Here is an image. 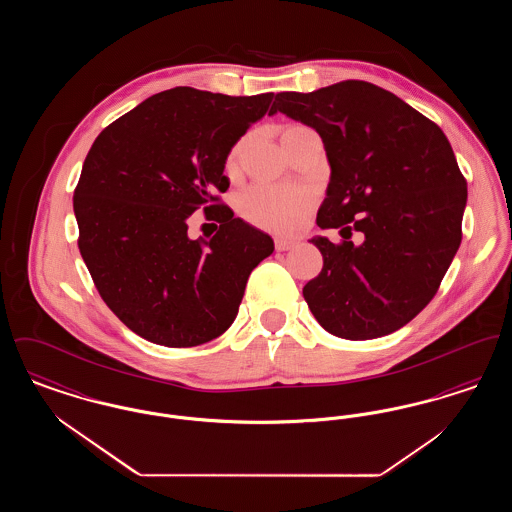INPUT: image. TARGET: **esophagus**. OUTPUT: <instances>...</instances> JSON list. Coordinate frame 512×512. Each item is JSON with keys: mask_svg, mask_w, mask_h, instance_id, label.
<instances>
[{"mask_svg": "<svg viewBox=\"0 0 512 512\" xmlns=\"http://www.w3.org/2000/svg\"><path fill=\"white\" fill-rule=\"evenodd\" d=\"M293 245H295V242H292V240H284V238L274 240L276 251H288V249H292Z\"/></svg>", "mask_w": 512, "mask_h": 512, "instance_id": "34e87169", "label": "esophagus"}]
</instances>
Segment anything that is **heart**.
Returning <instances> with one entry per match:
<instances>
[{
	"instance_id": "b5f03b06",
	"label": "heart",
	"mask_w": 512,
	"mask_h": 512,
	"mask_svg": "<svg viewBox=\"0 0 512 512\" xmlns=\"http://www.w3.org/2000/svg\"><path fill=\"white\" fill-rule=\"evenodd\" d=\"M240 146L234 147L226 159V167L238 163ZM313 205V192L301 186H268L255 184L238 197V209L245 219L272 232H292Z\"/></svg>"
}]
</instances>
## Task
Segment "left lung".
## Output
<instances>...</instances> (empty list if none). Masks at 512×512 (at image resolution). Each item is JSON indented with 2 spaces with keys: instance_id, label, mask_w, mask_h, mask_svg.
Segmentation results:
<instances>
[{
  "instance_id": "obj_1",
  "label": "left lung",
  "mask_w": 512,
  "mask_h": 512,
  "mask_svg": "<svg viewBox=\"0 0 512 512\" xmlns=\"http://www.w3.org/2000/svg\"><path fill=\"white\" fill-rule=\"evenodd\" d=\"M276 111L320 134L332 176L317 224L343 236L311 240L324 265L303 297L332 336H388L432 301L463 240L466 180L451 144L436 122L365 80L280 92ZM353 229L366 234L359 248L348 242Z\"/></svg>"
}]
</instances>
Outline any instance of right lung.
Segmentation results:
<instances>
[{"instance_id":"obj_1","label":"right lung","mask_w":512,"mask_h":512,"mask_svg":"<svg viewBox=\"0 0 512 512\" xmlns=\"http://www.w3.org/2000/svg\"><path fill=\"white\" fill-rule=\"evenodd\" d=\"M272 98L165 90L111 122L88 151L73 197L78 249L105 305L144 340L219 338L251 270L274 251L219 195L230 186V149ZM197 208L220 222L209 241L187 236Z\"/></svg>"}]
</instances>
